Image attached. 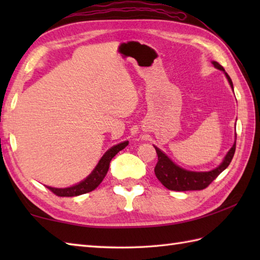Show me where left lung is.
Masks as SVG:
<instances>
[{"label":"left lung","mask_w":260,"mask_h":260,"mask_svg":"<svg viewBox=\"0 0 260 260\" xmlns=\"http://www.w3.org/2000/svg\"><path fill=\"white\" fill-rule=\"evenodd\" d=\"M212 64L219 70L224 71L223 67L217 61H212ZM224 75L227 77L231 88L234 89L233 81H231L230 77L224 71ZM237 137V135H236ZM155 147V151L157 154V163L154 169L156 178L161 183L168 187L169 190L172 191H192V190H203L211 183V182L217 178V176L222 172L223 170L228 168L231 159H233L236 151V142L234 143L233 147L230 148L227 155L223 158L222 163L209 172H193V171H187L180 168L179 165L173 163L171 159L165 155V154Z\"/></svg>","instance_id":"1"}]
</instances>
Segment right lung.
Instances as JSON below:
<instances>
[{"label":"right lung","instance_id":"1","mask_svg":"<svg viewBox=\"0 0 260 260\" xmlns=\"http://www.w3.org/2000/svg\"><path fill=\"white\" fill-rule=\"evenodd\" d=\"M127 145H128V141L119 143V144L109 148V150L104 154V156L101 158V161L98 162L97 167L93 169L92 172L88 175L84 181H81L80 183L70 187H63V189H58V187H51V186H47V187L58 197H77V196L85 194V193L95 190L96 187L102 183V181L104 180L105 176H106L109 169V163L112 161V158L119 151L124 150Z\"/></svg>","mask_w":260,"mask_h":260}]
</instances>
